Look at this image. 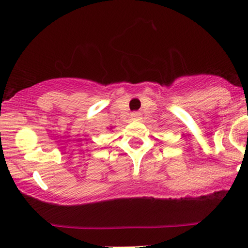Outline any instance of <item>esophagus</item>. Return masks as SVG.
I'll return each mask as SVG.
<instances>
[{
	"label": "esophagus",
	"mask_w": 248,
	"mask_h": 248,
	"mask_svg": "<svg viewBox=\"0 0 248 248\" xmlns=\"http://www.w3.org/2000/svg\"><path fill=\"white\" fill-rule=\"evenodd\" d=\"M131 117L133 121H140L141 120V113L139 111H134V113L131 114Z\"/></svg>",
	"instance_id": "obj_1"
}]
</instances>
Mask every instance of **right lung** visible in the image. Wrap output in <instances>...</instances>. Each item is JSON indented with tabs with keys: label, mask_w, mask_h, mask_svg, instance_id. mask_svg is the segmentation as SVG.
<instances>
[{
	"label": "right lung",
	"mask_w": 248,
	"mask_h": 248,
	"mask_svg": "<svg viewBox=\"0 0 248 248\" xmlns=\"http://www.w3.org/2000/svg\"><path fill=\"white\" fill-rule=\"evenodd\" d=\"M111 128H113V127H111ZM111 128H110V130H111Z\"/></svg>",
	"instance_id": "obj_1"
}]
</instances>
